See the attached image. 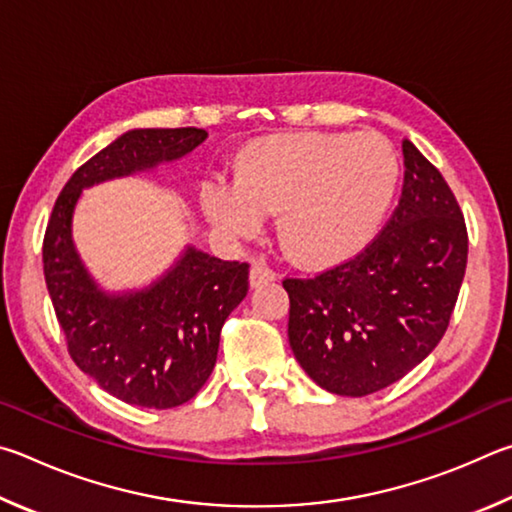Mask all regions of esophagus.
Listing matches in <instances>:
<instances>
[{
    "label": "esophagus",
    "instance_id": "1",
    "mask_svg": "<svg viewBox=\"0 0 512 512\" xmlns=\"http://www.w3.org/2000/svg\"><path fill=\"white\" fill-rule=\"evenodd\" d=\"M274 279H276V274L265 263H254V265H251V272H249V285H251V288H261V285L272 283Z\"/></svg>",
    "mask_w": 512,
    "mask_h": 512
}]
</instances>
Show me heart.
Listing matches in <instances>:
<instances>
[{
	"label": "heart",
	"instance_id": "heart-1",
	"mask_svg": "<svg viewBox=\"0 0 512 512\" xmlns=\"http://www.w3.org/2000/svg\"><path fill=\"white\" fill-rule=\"evenodd\" d=\"M400 164L375 132H297L251 141L236 184H202V209L224 236L254 238L276 213V236L294 263L330 267L362 251L387 215Z\"/></svg>",
	"mask_w": 512,
	"mask_h": 512
}]
</instances>
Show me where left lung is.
I'll return each instance as SVG.
<instances>
[{"instance_id": "1", "label": "left lung", "mask_w": 512, "mask_h": 512, "mask_svg": "<svg viewBox=\"0 0 512 512\" xmlns=\"http://www.w3.org/2000/svg\"><path fill=\"white\" fill-rule=\"evenodd\" d=\"M405 184L362 254L315 279H285L292 353L321 389L362 398L434 351L459 297L468 231L443 175L402 141Z\"/></svg>"}]
</instances>
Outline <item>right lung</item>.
Returning a JSON list of instances; mask_svg holds the SVG:
<instances>
[{
  "label": "right lung",
  "mask_w": 512,
  "mask_h": 512,
  "mask_svg": "<svg viewBox=\"0 0 512 512\" xmlns=\"http://www.w3.org/2000/svg\"><path fill=\"white\" fill-rule=\"evenodd\" d=\"M204 139L200 128L123 132L71 175L44 233V281L71 360L128 405L179 407L204 387L224 319L247 297L249 265L186 245L146 288L110 292L89 274L76 249V204L85 188L173 164Z\"/></svg>",
  "instance_id": "1"
}]
</instances>
